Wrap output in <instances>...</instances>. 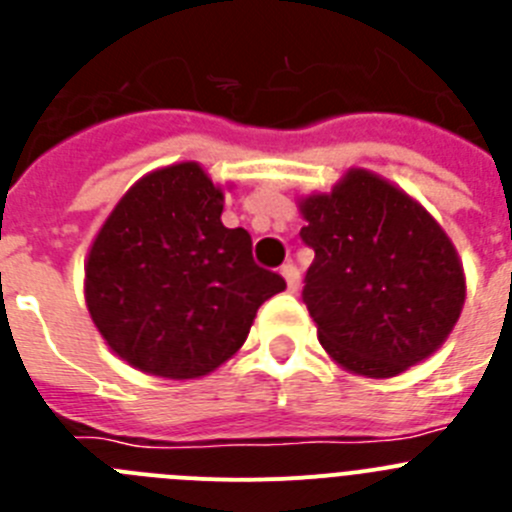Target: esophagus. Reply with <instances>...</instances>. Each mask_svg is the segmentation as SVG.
<instances>
[{
  "label": "esophagus",
  "mask_w": 512,
  "mask_h": 512,
  "mask_svg": "<svg viewBox=\"0 0 512 512\" xmlns=\"http://www.w3.org/2000/svg\"><path fill=\"white\" fill-rule=\"evenodd\" d=\"M282 277L287 279L289 292H297V289H300V269H297L292 261H287V264L282 266Z\"/></svg>",
  "instance_id": "34e87169"
}]
</instances>
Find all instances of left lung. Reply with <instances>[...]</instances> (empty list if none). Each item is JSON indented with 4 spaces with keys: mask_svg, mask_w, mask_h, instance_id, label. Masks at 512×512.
<instances>
[{
    "mask_svg": "<svg viewBox=\"0 0 512 512\" xmlns=\"http://www.w3.org/2000/svg\"><path fill=\"white\" fill-rule=\"evenodd\" d=\"M315 261L305 300L323 348L348 372L395 377L446 341L464 305L449 235L390 182L351 169L300 205Z\"/></svg>",
    "mask_w": 512,
    "mask_h": 512,
    "instance_id": "left-lung-1",
    "label": "left lung"
}]
</instances>
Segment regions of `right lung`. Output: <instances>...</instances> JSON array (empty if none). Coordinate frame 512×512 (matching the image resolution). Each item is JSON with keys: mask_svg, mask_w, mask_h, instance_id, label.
Returning <instances> with one entry per match:
<instances>
[{"mask_svg": "<svg viewBox=\"0 0 512 512\" xmlns=\"http://www.w3.org/2000/svg\"><path fill=\"white\" fill-rule=\"evenodd\" d=\"M223 192L197 164L143 176L87 259V307L107 346L146 374L197 379L243 346L256 310L287 287L225 228Z\"/></svg>", "mask_w": 512, "mask_h": 512, "instance_id": "obj_1", "label": "right lung"}]
</instances>
